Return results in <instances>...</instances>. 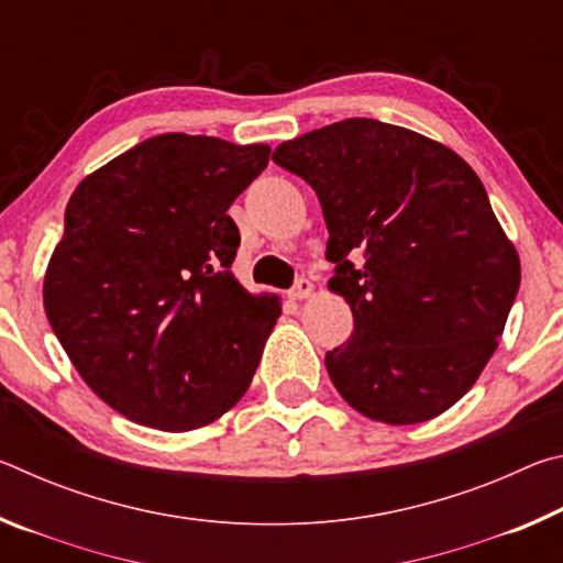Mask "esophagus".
I'll return each instance as SVG.
<instances>
[{
    "label": "esophagus",
    "mask_w": 563,
    "mask_h": 563,
    "mask_svg": "<svg viewBox=\"0 0 563 563\" xmlns=\"http://www.w3.org/2000/svg\"><path fill=\"white\" fill-rule=\"evenodd\" d=\"M310 292H312V283H310L308 278H300L298 283L292 285V290H290V298H292V300H305V298H308Z\"/></svg>",
    "instance_id": "obj_1"
}]
</instances>
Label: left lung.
Segmentation results:
<instances>
[{"label":"left lung","mask_w":563,"mask_h":563,"mask_svg":"<svg viewBox=\"0 0 563 563\" xmlns=\"http://www.w3.org/2000/svg\"><path fill=\"white\" fill-rule=\"evenodd\" d=\"M273 161L318 194L328 288L355 318L325 355L332 385L385 424L442 415L494 355L521 283L479 176L444 144L375 119L283 141Z\"/></svg>","instance_id":"left-lung-1"}]
</instances>
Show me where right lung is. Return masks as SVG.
Listing matches in <instances>:
<instances>
[{"mask_svg": "<svg viewBox=\"0 0 563 563\" xmlns=\"http://www.w3.org/2000/svg\"><path fill=\"white\" fill-rule=\"evenodd\" d=\"M271 146L161 133L81 180L44 275V310L103 402L164 432L211 424L251 387L278 295L233 278L228 208Z\"/></svg>", "mask_w": 563, "mask_h": 563, "instance_id": "add662e5", "label": "right lung"}]
</instances>
